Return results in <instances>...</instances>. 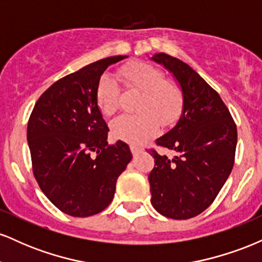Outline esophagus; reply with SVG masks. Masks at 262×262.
I'll list each match as a JSON object with an SVG mask.
<instances>
[{
  "instance_id": "34e87169",
  "label": "esophagus",
  "mask_w": 262,
  "mask_h": 262,
  "mask_svg": "<svg viewBox=\"0 0 262 262\" xmlns=\"http://www.w3.org/2000/svg\"><path fill=\"white\" fill-rule=\"evenodd\" d=\"M141 148H139V146H137V145H134V144H132L130 145V151L133 152V155H138L139 154V152H141Z\"/></svg>"
}]
</instances>
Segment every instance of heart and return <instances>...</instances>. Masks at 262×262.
<instances>
[{
	"mask_svg": "<svg viewBox=\"0 0 262 262\" xmlns=\"http://www.w3.org/2000/svg\"><path fill=\"white\" fill-rule=\"evenodd\" d=\"M119 75L128 89L137 90L141 96L137 104L139 113L121 116L113 121L111 128L114 138L128 143H143L159 130L160 124H175L183 107L182 91L175 82L165 80L161 70L146 62L124 66ZM96 101L106 116H112L118 110L119 86L110 75L98 81Z\"/></svg>",
	"mask_w": 262,
	"mask_h": 262,
	"instance_id": "heart-1",
	"label": "heart"
}]
</instances>
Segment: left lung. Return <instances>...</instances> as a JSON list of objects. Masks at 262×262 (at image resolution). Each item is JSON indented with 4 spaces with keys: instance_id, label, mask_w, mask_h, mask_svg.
I'll return each instance as SVG.
<instances>
[{
    "instance_id": "8db88e82",
    "label": "left lung",
    "mask_w": 262,
    "mask_h": 262,
    "mask_svg": "<svg viewBox=\"0 0 262 262\" xmlns=\"http://www.w3.org/2000/svg\"><path fill=\"white\" fill-rule=\"evenodd\" d=\"M151 60L173 75L183 95L179 122L156 139L176 155L150 152L155 159L149 173L151 204L167 218H193L212 204L230 175L236 125L221 96L191 66L164 53Z\"/></svg>"
}]
</instances>
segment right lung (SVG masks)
Instances as JSON below:
<instances>
[{
    "label": "right lung",
    "mask_w": 262,
    "mask_h": 262,
    "mask_svg": "<svg viewBox=\"0 0 262 262\" xmlns=\"http://www.w3.org/2000/svg\"><path fill=\"white\" fill-rule=\"evenodd\" d=\"M125 58L98 60L56 81L29 117L27 140L35 180L48 200L73 217L107 208L132 160L128 144H108L110 129L96 101L102 74Z\"/></svg>",
    "instance_id": "add662e5"
}]
</instances>
